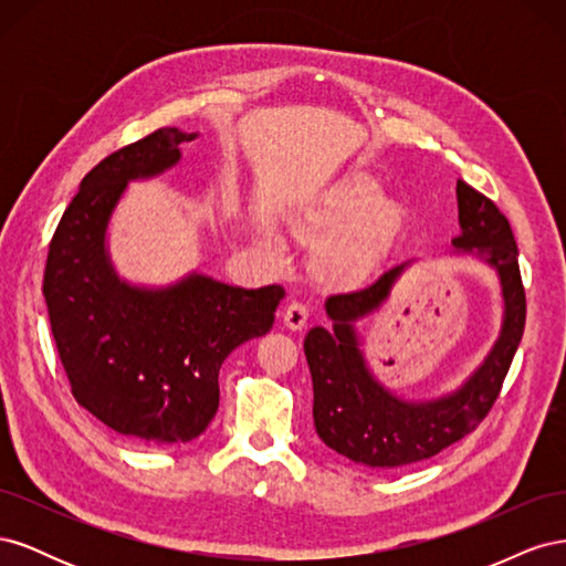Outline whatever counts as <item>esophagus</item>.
I'll list each match as a JSON object with an SVG mask.
<instances>
[{"label":"esophagus","instance_id":"obj_1","mask_svg":"<svg viewBox=\"0 0 566 566\" xmlns=\"http://www.w3.org/2000/svg\"><path fill=\"white\" fill-rule=\"evenodd\" d=\"M306 321H310V304L304 302H290L283 310V323L290 331H302Z\"/></svg>","mask_w":566,"mask_h":566}]
</instances>
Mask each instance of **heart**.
<instances>
[{
	"label": "heart",
	"instance_id": "heart-1",
	"mask_svg": "<svg viewBox=\"0 0 566 566\" xmlns=\"http://www.w3.org/2000/svg\"><path fill=\"white\" fill-rule=\"evenodd\" d=\"M382 198V188L368 175L339 181L321 208L306 219V229L323 243V262L337 276L366 279L380 266L401 227V210Z\"/></svg>",
	"mask_w": 566,
	"mask_h": 566
}]
</instances>
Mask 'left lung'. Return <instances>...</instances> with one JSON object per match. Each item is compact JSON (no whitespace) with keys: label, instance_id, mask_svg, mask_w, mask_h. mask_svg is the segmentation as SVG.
Returning <instances> with one entry per match:
<instances>
[{"label":"left lung","instance_id":"8db88e82","mask_svg":"<svg viewBox=\"0 0 566 566\" xmlns=\"http://www.w3.org/2000/svg\"><path fill=\"white\" fill-rule=\"evenodd\" d=\"M458 254H476L499 273L503 325L484 364L455 391L427 401H406L370 373L354 323L380 310L410 262L385 271L373 285L325 300L333 331L321 325L304 337L314 382V427L328 449L366 468H401L443 451L474 432L499 399L526 321L517 243L510 221L465 181H458Z\"/></svg>","mask_w":566,"mask_h":566}]
</instances>
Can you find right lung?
Here are the masks:
<instances>
[{
  "label": "right lung",
  "instance_id": "1",
  "mask_svg": "<svg viewBox=\"0 0 566 566\" xmlns=\"http://www.w3.org/2000/svg\"><path fill=\"white\" fill-rule=\"evenodd\" d=\"M193 134L163 127L111 153L82 179L49 243L44 300L75 401L117 434L146 443L200 437L219 406V368L271 331L285 297L188 273L167 287L117 276L106 248L115 205L129 181L181 160Z\"/></svg>",
  "mask_w": 566,
  "mask_h": 566
}]
</instances>
